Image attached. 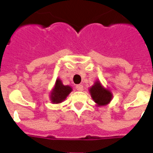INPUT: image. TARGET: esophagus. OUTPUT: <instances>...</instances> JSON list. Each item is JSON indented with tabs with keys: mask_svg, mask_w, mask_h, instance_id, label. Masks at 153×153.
I'll return each mask as SVG.
<instances>
[{
	"mask_svg": "<svg viewBox=\"0 0 153 153\" xmlns=\"http://www.w3.org/2000/svg\"><path fill=\"white\" fill-rule=\"evenodd\" d=\"M75 88H76L77 91H83V86H82V85H81V84H79V85H77V86H75Z\"/></svg>",
	"mask_w": 153,
	"mask_h": 153,
	"instance_id": "esophagus-1",
	"label": "esophagus"
}]
</instances>
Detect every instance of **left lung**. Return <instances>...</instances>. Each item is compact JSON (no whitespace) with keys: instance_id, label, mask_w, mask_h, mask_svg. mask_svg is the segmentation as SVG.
Listing matches in <instances>:
<instances>
[{"instance_id":"obj_1","label":"left lung","mask_w":153,"mask_h":153,"mask_svg":"<svg viewBox=\"0 0 153 153\" xmlns=\"http://www.w3.org/2000/svg\"><path fill=\"white\" fill-rule=\"evenodd\" d=\"M89 92L98 107L106 105L111 102L113 98L111 91L108 88H105L99 80H96L93 86L90 87Z\"/></svg>"}]
</instances>
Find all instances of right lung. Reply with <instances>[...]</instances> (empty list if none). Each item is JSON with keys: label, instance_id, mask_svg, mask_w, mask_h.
Wrapping results in <instances>:
<instances>
[{"label": "right lung", "instance_id": "add662e5", "mask_svg": "<svg viewBox=\"0 0 153 153\" xmlns=\"http://www.w3.org/2000/svg\"><path fill=\"white\" fill-rule=\"evenodd\" d=\"M71 91V86H65L59 79H57L50 93V100L53 104H59L67 98Z\"/></svg>", "mask_w": 153, "mask_h": 153}]
</instances>
